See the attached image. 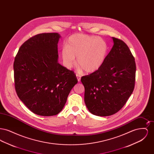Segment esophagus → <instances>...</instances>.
Segmentation results:
<instances>
[{
    "label": "esophagus",
    "instance_id": "esophagus-1",
    "mask_svg": "<svg viewBox=\"0 0 154 154\" xmlns=\"http://www.w3.org/2000/svg\"><path fill=\"white\" fill-rule=\"evenodd\" d=\"M76 76H77V79L78 80L79 82H80L81 81V76L80 75H79L78 74H76Z\"/></svg>",
    "mask_w": 154,
    "mask_h": 154
}]
</instances>
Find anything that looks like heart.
<instances>
[{"label": "heart", "mask_w": 154, "mask_h": 154, "mask_svg": "<svg viewBox=\"0 0 154 154\" xmlns=\"http://www.w3.org/2000/svg\"><path fill=\"white\" fill-rule=\"evenodd\" d=\"M107 51V45L102 38L77 33L66 40L61 56L63 65L68 69L75 65V57H77L78 69L92 73L102 66Z\"/></svg>", "instance_id": "heart-1"}]
</instances>
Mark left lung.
<instances>
[{"instance_id": "8db88e82", "label": "left lung", "mask_w": 154, "mask_h": 154, "mask_svg": "<svg viewBox=\"0 0 154 154\" xmlns=\"http://www.w3.org/2000/svg\"><path fill=\"white\" fill-rule=\"evenodd\" d=\"M112 39L113 46L102 66L81 79L88 110L100 117L110 116L121 110L134 88V58L122 40Z\"/></svg>"}]
</instances>
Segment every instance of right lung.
<instances>
[{
    "instance_id": "right-lung-1",
    "label": "right lung",
    "mask_w": 154,
    "mask_h": 154,
    "mask_svg": "<svg viewBox=\"0 0 154 154\" xmlns=\"http://www.w3.org/2000/svg\"><path fill=\"white\" fill-rule=\"evenodd\" d=\"M60 38L57 33L37 35L22 44L15 58L17 94L32 112L38 116L59 113L78 82L74 72L58 63Z\"/></svg>"
}]
</instances>
